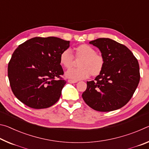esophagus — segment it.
Returning <instances> with one entry per match:
<instances>
[{"instance_id": "obj_1", "label": "esophagus", "mask_w": 149, "mask_h": 149, "mask_svg": "<svg viewBox=\"0 0 149 149\" xmlns=\"http://www.w3.org/2000/svg\"><path fill=\"white\" fill-rule=\"evenodd\" d=\"M68 82L70 83V84H75V83H77V81H73V80L69 79L68 81Z\"/></svg>"}]
</instances>
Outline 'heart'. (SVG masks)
Segmentation results:
<instances>
[{"label":"heart","instance_id":"1","mask_svg":"<svg viewBox=\"0 0 149 149\" xmlns=\"http://www.w3.org/2000/svg\"><path fill=\"white\" fill-rule=\"evenodd\" d=\"M75 60H80L79 68L70 70L65 73L68 79L73 81L84 79L92 76H97L102 71L104 60L102 55L96 53V50L89 45L82 44L74 49ZM60 63L66 69H70L74 65L75 60L69 49L64 50L60 55Z\"/></svg>","mask_w":149,"mask_h":149}]
</instances>
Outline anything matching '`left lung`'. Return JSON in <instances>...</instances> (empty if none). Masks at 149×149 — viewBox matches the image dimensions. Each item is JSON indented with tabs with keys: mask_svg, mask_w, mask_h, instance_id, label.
<instances>
[{
	"mask_svg": "<svg viewBox=\"0 0 149 149\" xmlns=\"http://www.w3.org/2000/svg\"><path fill=\"white\" fill-rule=\"evenodd\" d=\"M89 44L99 49L104 65L95 81H87L83 99L99 112L119 109L129 102L139 83L137 60L125 45L109 38L93 40Z\"/></svg>",
	"mask_w": 149,
	"mask_h": 149,
	"instance_id": "1",
	"label": "left lung"
}]
</instances>
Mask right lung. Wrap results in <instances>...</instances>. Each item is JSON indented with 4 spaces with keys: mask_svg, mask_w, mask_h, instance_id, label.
<instances>
[{
    "mask_svg": "<svg viewBox=\"0 0 149 149\" xmlns=\"http://www.w3.org/2000/svg\"><path fill=\"white\" fill-rule=\"evenodd\" d=\"M70 41L55 37H34L14 50L8 66L12 92L24 104L35 109L51 107L59 100L65 85L60 55Z\"/></svg>",
    "mask_w": 149,
    "mask_h": 149,
    "instance_id": "add662e5",
    "label": "right lung"
}]
</instances>
